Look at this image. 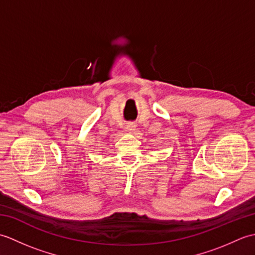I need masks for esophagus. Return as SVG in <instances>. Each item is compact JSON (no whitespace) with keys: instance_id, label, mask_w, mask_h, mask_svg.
Here are the masks:
<instances>
[{"instance_id":"1","label":"esophagus","mask_w":255,"mask_h":255,"mask_svg":"<svg viewBox=\"0 0 255 255\" xmlns=\"http://www.w3.org/2000/svg\"><path fill=\"white\" fill-rule=\"evenodd\" d=\"M126 129L128 131H130V132H132L134 129H136V124L134 123H128L127 125H126Z\"/></svg>"}]
</instances>
